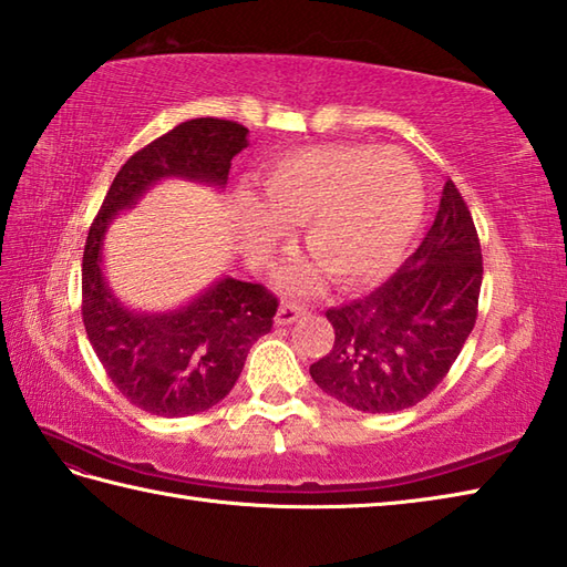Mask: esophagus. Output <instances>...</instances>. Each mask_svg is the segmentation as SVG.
Here are the masks:
<instances>
[{
    "label": "esophagus",
    "mask_w": 567,
    "mask_h": 567,
    "mask_svg": "<svg viewBox=\"0 0 567 567\" xmlns=\"http://www.w3.org/2000/svg\"><path fill=\"white\" fill-rule=\"evenodd\" d=\"M306 313H308L306 306L291 303V300H288V303H281L279 310H276V326H291V322H296L300 316H306Z\"/></svg>",
    "instance_id": "esophagus-1"
}]
</instances>
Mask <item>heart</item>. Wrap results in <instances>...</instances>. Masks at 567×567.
I'll return each instance as SVG.
<instances>
[{"instance_id":"b5f03b06","label":"heart","mask_w":567,"mask_h":567,"mask_svg":"<svg viewBox=\"0 0 567 567\" xmlns=\"http://www.w3.org/2000/svg\"><path fill=\"white\" fill-rule=\"evenodd\" d=\"M423 183L401 148L326 144L276 158L257 181V200L241 203V237L257 259L269 257L282 225H300V241L342 288L379 281L409 247L421 223ZM310 264L288 274L313 286Z\"/></svg>"}]
</instances>
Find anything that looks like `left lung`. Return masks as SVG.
Instances as JSON below:
<instances>
[{"label":"left lung","mask_w":567,"mask_h":567,"mask_svg":"<svg viewBox=\"0 0 567 567\" xmlns=\"http://www.w3.org/2000/svg\"><path fill=\"white\" fill-rule=\"evenodd\" d=\"M482 249L453 181L421 247L377 291L328 310L332 350L310 364L316 384L364 413L415 406L441 384L477 320Z\"/></svg>","instance_id":"1"}]
</instances>
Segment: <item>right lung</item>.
<instances>
[{"mask_svg": "<svg viewBox=\"0 0 567 567\" xmlns=\"http://www.w3.org/2000/svg\"><path fill=\"white\" fill-rule=\"evenodd\" d=\"M247 126L200 117L183 122L136 152L114 176L83 254V322L112 384L134 406L181 419L215 406L233 391L251 344L274 326L279 300L261 284L215 281L188 306L142 313L120 303L102 269L114 217L164 178L223 188L233 158L247 148Z\"/></svg>", "mask_w": 567, "mask_h": 567, "instance_id": "obj_1", "label": "right lung"}]
</instances>
